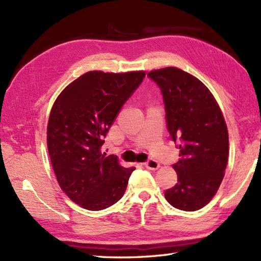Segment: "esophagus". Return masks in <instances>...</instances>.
Masks as SVG:
<instances>
[{
    "mask_svg": "<svg viewBox=\"0 0 261 261\" xmlns=\"http://www.w3.org/2000/svg\"><path fill=\"white\" fill-rule=\"evenodd\" d=\"M145 166H146L148 169H150V170H157L160 167L159 164L156 162V160H152V159L148 160L147 163H145Z\"/></svg>",
    "mask_w": 261,
    "mask_h": 261,
    "instance_id": "34e87169",
    "label": "esophagus"
}]
</instances>
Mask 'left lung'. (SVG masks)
<instances>
[{"label": "left lung", "instance_id": "left-lung-1", "mask_svg": "<svg viewBox=\"0 0 261 261\" xmlns=\"http://www.w3.org/2000/svg\"><path fill=\"white\" fill-rule=\"evenodd\" d=\"M148 76L162 90L171 139H180L177 184L165 192L174 207L192 212L210 203L224 177L229 134L213 94L195 76L177 67L154 69Z\"/></svg>", "mask_w": 261, "mask_h": 261}]
</instances>
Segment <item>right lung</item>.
<instances>
[{
  "instance_id": "obj_1",
  "label": "right lung",
  "mask_w": 261,
  "mask_h": 261,
  "mask_svg": "<svg viewBox=\"0 0 261 261\" xmlns=\"http://www.w3.org/2000/svg\"><path fill=\"white\" fill-rule=\"evenodd\" d=\"M143 70L87 71L55 101L47 125V146L63 192L81 207L99 211L123 196L134 168L101 149L122 105L140 85Z\"/></svg>"
}]
</instances>
